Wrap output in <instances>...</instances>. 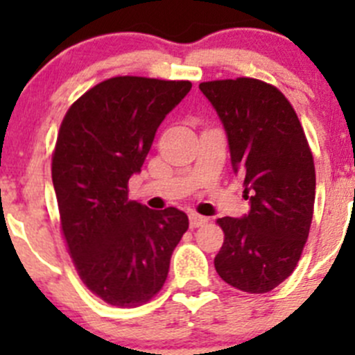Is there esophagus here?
Returning a JSON list of instances; mask_svg holds the SVG:
<instances>
[{"mask_svg":"<svg viewBox=\"0 0 355 355\" xmlns=\"http://www.w3.org/2000/svg\"><path fill=\"white\" fill-rule=\"evenodd\" d=\"M189 221H191V228H198V227H202V225H206L207 221H209V218L200 216L198 213H191L189 214Z\"/></svg>","mask_w":355,"mask_h":355,"instance_id":"1","label":"esophagus"}]
</instances>
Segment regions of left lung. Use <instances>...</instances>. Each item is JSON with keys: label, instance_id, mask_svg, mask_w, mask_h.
<instances>
[{"label": "left lung", "instance_id": "left-lung-1", "mask_svg": "<svg viewBox=\"0 0 355 355\" xmlns=\"http://www.w3.org/2000/svg\"><path fill=\"white\" fill-rule=\"evenodd\" d=\"M228 139L234 173L250 211L218 220L225 241L214 257L221 280L249 293L270 292L292 275L309 235L316 173L292 105L257 78L199 84Z\"/></svg>", "mask_w": 355, "mask_h": 355}]
</instances>
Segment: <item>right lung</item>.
<instances>
[{"label": "right lung", "instance_id": "1", "mask_svg": "<svg viewBox=\"0 0 355 355\" xmlns=\"http://www.w3.org/2000/svg\"><path fill=\"white\" fill-rule=\"evenodd\" d=\"M189 80L113 77L78 98L60 127L51 175L77 273L111 306L135 307L163 287L189 218L177 207L128 200L157 127Z\"/></svg>", "mask_w": 355, "mask_h": 355}]
</instances>
